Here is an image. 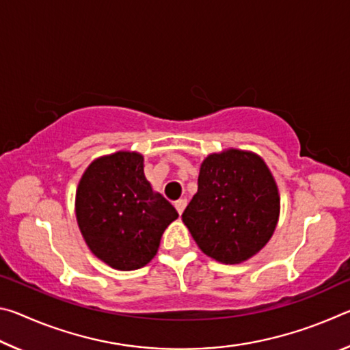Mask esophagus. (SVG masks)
<instances>
[{"instance_id":"obj_1","label":"esophagus","mask_w":350,"mask_h":350,"mask_svg":"<svg viewBox=\"0 0 350 350\" xmlns=\"http://www.w3.org/2000/svg\"><path fill=\"white\" fill-rule=\"evenodd\" d=\"M174 206H176L177 213H179V215H182L183 210H185V206H187V199H179V200H177V202L174 204Z\"/></svg>"}]
</instances>
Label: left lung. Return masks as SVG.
I'll return each instance as SVG.
<instances>
[{"instance_id":"8db88e82","label":"left lung","mask_w":350,"mask_h":350,"mask_svg":"<svg viewBox=\"0 0 350 350\" xmlns=\"http://www.w3.org/2000/svg\"><path fill=\"white\" fill-rule=\"evenodd\" d=\"M280 217V193L258 154L225 150L200 165L198 193L182 221L206 256L239 264L270 241Z\"/></svg>"}]
</instances>
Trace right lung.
<instances>
[{"label":"right lung","instance_id":"add662e5","mask_svg":"<svg viewBox=\"0 0 350 350\" xmlns=\"http://www.w3.org/2000/svg\"><path fill=\"white\" fill-rule=\"evenodd\" d=\"M75 215L90 250L123 271L150 262L165 228L179 217L146 180L144 156L134 151L98 157L86 168L77 187Z\"/></svg>","mask_w":350,"mask_h":350}]
</instances>
